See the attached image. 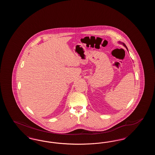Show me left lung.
I'll return each instance as SVG.
<instances>
[{"label": "left lung", "instance_id": "obj_1", "mask_svg": "<svg viewBox=\"0 0 155 155\" xmlns=\"http://www.w3.org/2000/svg\"><path fill=\"white\" fill-rule=\"evenodd\" d=\"M119 43H121V44L123 45H124V46H125V48H127V46H126V45H125L124 44V43H121V42H119Z\"/></svg>", "mask_w": 155, "mask_h": 155}]
</instances>
